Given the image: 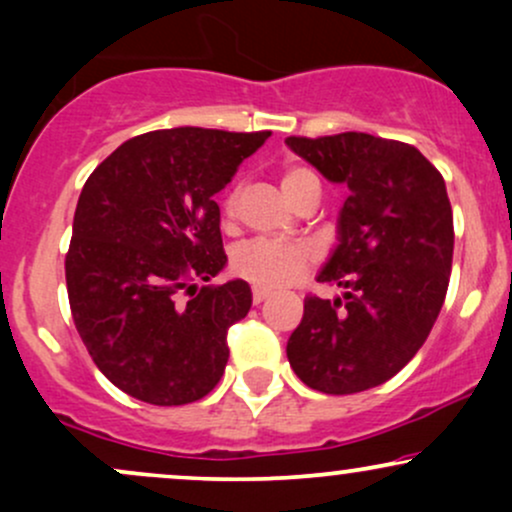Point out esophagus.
<instances>
[{
    "mask_svg": "<svg viewBox=\"0 0 512 512\" xmlns=\"http://www.w3.org/2000/svg\"><path fill=\"white\" fill-rule=\"evenodd\" d=\"M264 298H269V291L267 289H260V286H255V289H252V303L260 305Z\"/></svg>",
    "mask_w": 512,
    "mask_h": 512,
    "instance_id": "obj_1",
    "label": "esophagus"
}]
</instances>
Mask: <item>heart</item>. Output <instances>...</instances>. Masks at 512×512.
Returning a JSON list of instances; mask_svg holds the SVG:
<instances>
[{
  "label": "heart",
  "mask_w": 512,
  "mask_h": 512,
  "mask_svg": "<svg viewBox=\"0 0 512 512\" xmlns=\"http://www.w3.org/2000/svg\"><path fill=\"white\" fill-rule=\"evenodd\" d=\"M281 190L293 207H301L308 199H320V175L305 163H289L281 170ZM243 185H236L223 199V219L233 221L238 214ZM315 262V252L303 243H276V240H248L233 250L231 267L243 279L252 281L260 289H284L303 279L310 264Z\"/></svg>",
  "instance_id": "heart-1"
}]
</instances>
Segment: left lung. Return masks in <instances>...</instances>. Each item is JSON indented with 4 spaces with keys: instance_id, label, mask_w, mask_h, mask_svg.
<instances>
[{
    "instance_id": "8db88e82",
    "label": "left lung",
    "mask_w": 512,
    "mask_h": 512,
    "mask_svg": "<svg viewBox=\"0 0 512 512\" xmlns=\"http://www.w3.org/2000/svg\"><path fill=\"white\" fill-rule=\"evenodd\" d=\"M286 146L349 187L339 243L317 274L344 293L305 298L286 356L313 390L354 395L407 366L438 320L455 245L448 190L419 149L392 139L344 132Z\"/></svg>"
}]
</instances>
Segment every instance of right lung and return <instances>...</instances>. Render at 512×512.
<instances>
[{
    "label": "right lung",
    "mask_w": 512,
    "mask_h": 512,
    "mask_svg": "<svg viewBox=\"0 0 512 512\" xmlns=\"http://www.w3.org/2000/svg\"><path fill=\"white\" fill-rule=\"evenodd\" d=\"M269 134L156 129L86 180L64 260L69 305L93 363L129 397L178 407L221 380L228 327L248 315L252 291L243 279L197 281L228 262L214 195Z\"/></svg>",
    "instance_id": "1"
}]
</instances>
